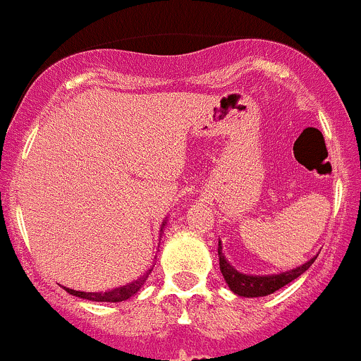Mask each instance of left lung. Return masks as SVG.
Listing matches in <instances>:
<instances>
[{
	"instance_id": "obj_1",
	"label": "left lung",
	"mask_w": 361,
	"mask_h": 361,
	"mask_svg": "<svg viewBox=\"0 0 361 361\" xmlns=\"http://www.w3.org/2000/svg\"><path fill=\"white\" fill-rule=\"evenodd\" d=\"M217 255H219V269L223 274L224 281H226L228 288L233 291L238 297H247V298H256V297H267V295L274 293V291L281 290L286 284H290L291 281H295L297 277H300L307 269L314 263L316 256L310 258L309 262L303 263L302 267H297L293 270H288L283 274H272V276H249V274L237 272L233 267L228 263V259L224 258L223 247H217Z\"/></svg>"
}]
</instances>
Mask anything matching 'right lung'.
<instances>
[{
    "label": "right lung",
    "mask_w": 361,
    "mask_h": 361,
    "mask_svg": "<svg viewBox=\"0 0 361 361\" xmlns=\"http://www.w3.org/2000/svg\"><path fill=\"white\" fill-rule=\"evenodd\" d=\"M165 224H166V221L163 223L161 231H163V228H165ZM151 270H149L147 274H144L142 277H138L137 281H133V283L126 284V286L116 288V290L105 291V293H102V291H98V293H92V291H77V290H70V288H64V290H66L70 295H73V297L85 298V300H91V302H123V300H128L130 297H133V295L137 293L142 286H144V283L147 281Z\"/></svg>",
    "instance_id": "add662e5"
}]
</instances>
